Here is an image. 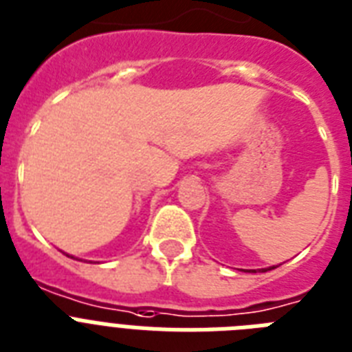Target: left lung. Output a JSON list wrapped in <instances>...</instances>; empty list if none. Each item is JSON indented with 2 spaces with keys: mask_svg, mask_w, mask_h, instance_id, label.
<instances>
[{
  "mask_svg": "<svg viewBox=\"0 0 352 352\" xmlns=\"http://www.w3.org/2000/svg\"><path fill=\"white\" fill-rule=\"evenodd\" d=\"M274 268H276V267H268V268H261V270H259V272H268V270H274ZM249 272H256V270H249Z\"/></svg>",
  "mask_w": 352,
  "mask_h": 352,
  "instance_id": "obj_1",
  "label": "left lung"
}]
</instances>
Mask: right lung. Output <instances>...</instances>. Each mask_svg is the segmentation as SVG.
<instances>
[{
  "label": "right lung",
  "mask_w": 352,
  "mask_h": 352,
  "mask_svg": "<svg viewBox=\"0 0 352 352\" xmlns=\"http://www.w3.org/2000/svg\"><path fill=\"white\" fill-rule=\"evenodd\" d=\"M67 256H69V254H67ZM69 258H73V256H69Z\"/></svg>",
  "instance_id": "add662e5"
}]
</instances>
